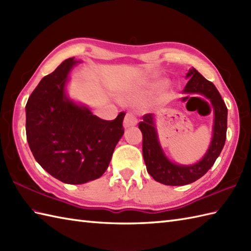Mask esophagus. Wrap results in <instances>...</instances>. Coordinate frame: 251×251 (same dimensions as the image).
I'll use <instances>...</instances> for the list:
<instances>
[{
    "instance_id": "obj_1",
    "label": "esophagus",
    "mask_w": 251,
    "mask_h": 251,
    "mask_svg": "<svg viewBox=\"0 0 251 251\" xmlns=\"http://www.w3.org/2000/svg\"><path fill=\"white\" fill-rule=\"evenodd\" d=\"M137 124V119L131 113H127L124 119V127H131Z\"/></svg>"
}]
</instances>
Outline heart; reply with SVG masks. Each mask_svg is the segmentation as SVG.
<instances>
[{"label":"heart","instance_id":"heart-1","mask_svg":"<svg viewBox=\"0 0 251 251\" xmlns=\"http://www.w3.org/2000/svg\"><path fill=\"white\" fill-rule=\"evenodd\" d=\"M163 86H164V82L158 81V82H155L154 84H152L150 86V89L151 90H157V89H161ZM132 97L135 98V96H132Z\"/></svg>","mask_w":251,"mask_h":251}]
</instances>
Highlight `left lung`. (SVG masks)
Here are the masks:
<instances>
[{"label":"left lung","mask_w":251,"mask_h":251,"mask_svg":"<svg viewBox=\"0 0 251 251\" xmlns=\"http://www.w3.org/2000/svg\"><path fill=\"white\" fill-rule=\"evenodd\" d=\"M186 77L190 79L185 85L184 93L204 95L211 101L215 109L211 145L199 163L191 166H180L168 161L157 140L154 115L152 113L145 114L142 116V122L139 123V129L142 132V154L148 173L157 182L166 185H185L202 177L220 155L226 139L227 108L220 93L214 84L194 68L190 69Z\"/></svg>","instance_id":"1"}]
</instances>
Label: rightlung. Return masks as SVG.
<instances>
[{
	"label": "right lung",
	"mask_w": 251,
	"mask_h": 251,
	"mask_svg": "<svg viewBox=\"0 0 251 251\" xmlns=\"http://www.w3.org/2000/svg\"><path fill=\"white\" fill-rule=\"evenodd\" d=\"M77 61H63L41 79L25 104V132L36 162L68 184L100 178L124 134L121 113L105 121L67 98L68 74Z\"/></svg>",
	"instance_id": "obj_1"
}]
</instances>
